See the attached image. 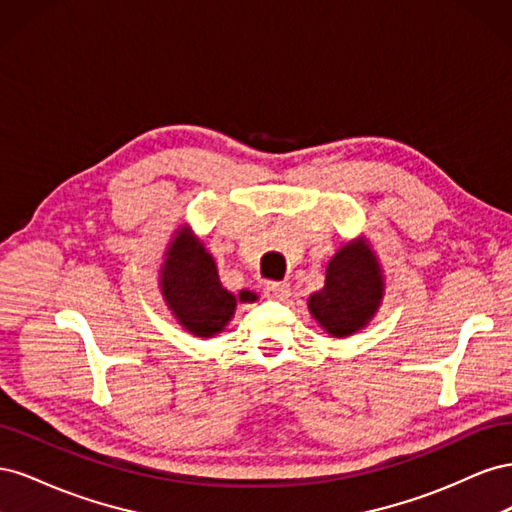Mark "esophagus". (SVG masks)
Returning a JSON list of instances; mask_svg holds the SVG:
<instances>
[{"instance_id":"1","label":"esophagus","mask_w":512,"mask_h":512,"mask_svg":"<svg viewBox=\"0 0 512 512\" xmlns=\"http://www.w3.org/2000/svg\"><path fill=\"white\" fill-rule=\"evenodd\" d=\"M265 294L273 301H284L290 297V286L284 282H269L265 286Z\"/></svg>"}]
</instances>
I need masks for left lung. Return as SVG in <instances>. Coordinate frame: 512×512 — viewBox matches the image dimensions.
<instances>
[{
	"instance_id": "left-lung-1",
	"label": "left lung",
	"mask_w": 512,
	"mask_h": 512,
	"mask_svg": "<svg viewBox=\"0 0 512 512\" xmlns=\"http://www.w3.org/2000/svg\"><path fill=\"white\" fill-rule=\"evenodd\" d=\"M384 271L365 239L346 241L331 256L324 286L312 292L307 309L331 337L344 339L374 320L384 299Z\"/></svg>"
}]
</instances>
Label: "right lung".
<instances>
[{
    "mask_svg": "<svg viewBox=\"0 0 512 512\" xmlns=\"http://www.w3.org/2000/svg\"><path fill=\"white\" fill-rule=\"evenodd\" d=\"M158 273V288L168 312L185 331L200 339L222 333L235 316L237 303L258 299L256 292L232 294L222 286L213 254L190 224L173 230Z\"/></svg>",
    "mask_w": 512,
    "mask_h": 512,
    "instance_id": "obj_1",
    "label": "right lung"
}]
</instances>
